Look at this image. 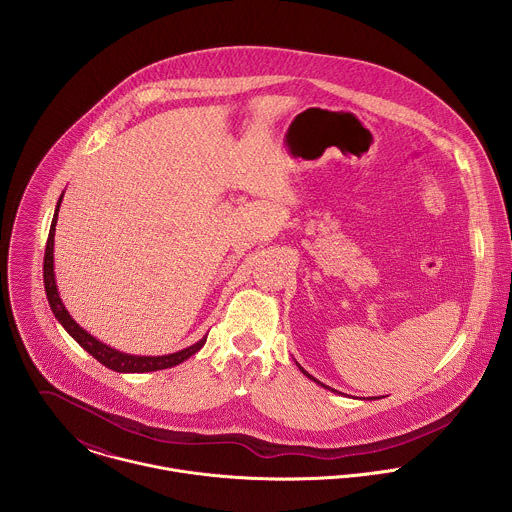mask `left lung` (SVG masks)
<instances>
[{
	"label": "left lung",
	"mask_w": 512,
	"mask_h": 512,
	"mask_svg": "<svg viewBox=\"0 0 512 512\" xmlns=\"http://www.w3.org/2000/svg\"><path fill=\"white\" fill-rule=\"evenodd\" d=\"M295 365L299 366V363H295ZM299 370H301V372H303V374H305V376H307V378H309V380H313V382H317V384H319V386H323V388H327V390H331V392H337V390H333V388H329V386H325V384H323V382H319V380H317V378H315V376H311V374H309V372H307V370H305V368H303V366H299ZM382 398H384V396H382ZM365 400H378V398H376V396H372V398H365Z\"/></svg>",
	"instance_id": "left-lung-1"
}]
</instances>
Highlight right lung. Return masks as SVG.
I'll use <instances>...</instances> for the list:
<instances>
[{"instance_id": "obj_1", "label": "right lung", "mask_w": 512, "mask_h": 512, "mask_svg": "<svg viewBox=\"0 0 512 512\" xmlns=\"http://www.w3.org/2000/svg\"><path fill=\"white\" fill-rule=\"evenodd\" d=\"M65 191L57 201L55 207V215L51 222V230H49V238H47V248H45V262H43V280H45V292L47 299L51 305L53 315L57 317V321L65 327V331L73 337L74 341L86 351L90 353L98 363L108 366L110 370L116 372H153V370H163V368H171V366L181 365L183 361H187L189 357H193L205 343H207V335L203 339H199L195 345L181 349L177 353L171 355H161V357H142V355H130V353H122L102 341H98L96 337H92L86 329H82L69 313V309L65 307L59 288H57V280H55V226L59 219V209L63 203Z\"/></svg>"}]
</instances>
